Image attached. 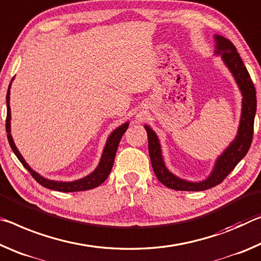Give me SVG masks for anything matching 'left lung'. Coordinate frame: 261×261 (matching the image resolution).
Segmentation results:
<instances>
[{
	"mask_svg": "<svg viewBox=\"0 0 261 261\" xmlns=\"http://www.w3.org/2000/svg\"><path fill=\"white\" fill-rule=\"evenodd\" d=\"M215 52L222 55V59L228 66L230 71L232 72L243 95V109L238 134L233 142L217 159L211 176L203 181L190 182L176 177L165 168L157 135L153 133L151 128L144 126L148 134L149 156H150L153 172H155L157 179L169 189L195 192L204 191L219 185L236 168L241 160L244 159L251 147L252 139H253L254 115L255 111H257V96H255L254 84L252 82L249 71L243 63L242 58L239 57V53L232 42L221 36H215Z\"/></svg>",
	"mask_w": 261,
	"mask_h": 261,
	"instance_id": "8db88e82",
	"label": "left lung"
}]
</instances>
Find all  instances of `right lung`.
Listing matches in <instances>:
<instances>
[{
    "label": "right lung",
    "instance_id": "right-lung-1",
    "mask_svg": "<svg viewBox=\"0 0 261 261\" xmlns=\"http://www.w3.org/2000/svg\"><path fill=\"white\" fill-rule=\"evenodd\" d=\"M9 95H10V85L8 88V92H7V119H6V129H7V138L8 141H9V144L12 149V151L15 152V155L17 156V159L19 160L20 163L23 164V166L27 169L31 176L36 179V180L40 184L41 186L46 187V189L49 190H54V191H59V192H80V191H87V190H91L95 189V187L99 186L100 184L104 182L106 179H108L109 174L112 170L113 166V162H114V157L115 153H117L118 150V146L119 142H120L121 136L123 133L127 130L128 128V122L123 123L119 128H117L112 134L110 135V138L106 142V146L104 148V151H102L101 155V160L99 162V165L97 166V169L93 171L91 174L84 177L80 180H75V181H69V182H63V181H54V180H48V179L42 178L39 176L37 172L30 168V166L27 164V162L24 161V159L20 155L19 151L17 150V148L15 146L14 141H12L11 134H10V106H9Z\"/></svg>",
    "mask_w": 261,
    "mask_h": 261
}]
</instances>
